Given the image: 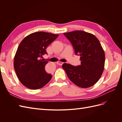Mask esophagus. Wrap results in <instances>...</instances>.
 I'll return each mask as SVG.
<instances>
[{"instance_id": "esophagus-1", "label": "esophagus", "mask_w": 122, "mask_h": 122, "mask_svg": "<svg viewBox=\"0 0 122 122\" xmlns=\"http://www.w3.org/2000/svg\"><path fill=\"white\" fill-rule=\"evenodd\" d=\"M57 64L58 65H60V66H61L62 64H64V62H61V61H58L57 62Z\"/></svg>"}]
</instances>
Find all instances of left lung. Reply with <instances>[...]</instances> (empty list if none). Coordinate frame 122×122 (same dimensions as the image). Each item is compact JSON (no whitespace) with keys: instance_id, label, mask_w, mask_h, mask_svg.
<instances>
[{"instance_id":"obj_1","label":"left lung","mask_w":122,"mask_h":122,"mask_svg":"<svg viewBox=\"0 0 122 122\" xmlns=\"http://www.w3.org/2000/svg\"><path fill=\"white\" fill-rule=\"evenodd\" d=\"M64 35L71 42L81 65L74 66L64 63L62 67L69 79L77 86L88 88L100 78L104 69L105 53L99 40L89 32L76 30Z\"/></svg>"}]
</instances>
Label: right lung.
<instances>
[{
	"label": "right lung",
	"mask_w": 122,
	"mask_h": 122,
	"mask_svg": "<svg viewBox=\"0 0 122 122\" xmlns=\"http://www.w3.org/2000/svg\"><path fill=\"white\" fill-rule=\"evenodd\" d=\"M58 35L39 31L32 33L20 43L14 56V67L21 83L31 90H38L48 83L52 75L46 72L47 61L43 55L47 54L46 48Z\"/></svg>",
	"instance_id": "1"
}]
</instances>
